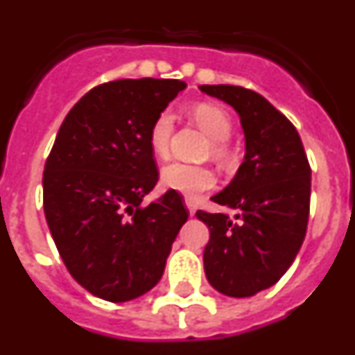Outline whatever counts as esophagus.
<instances>
[{"label":"esophagus","instance_id":"esophagus-1","mask_svg":"<svg viewBox=\"0 0 355 355\" xmlns=\"http://www.w3.org/2000/svg\"><path fill=\"white\" fill-rule=\"evenodd\" d=\"M184 205H187V208H188V211H190V215H193V213H196V205H193V200L187 199V200H184Z\"/></svg>","mask_w":355,"mask_h":355}]
</instances>
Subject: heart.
<instances>
[{
    "label": "heart",
    "instance_id": "b5f03b06",
    "mask_svg": "<svg viewBox=\"0 0 355 355\" xmlns=\"http://www.w3.org/2000/svg\"><path fill=\"white\" fill-rule=\"evenodd\" d=\"M192 115L199 128L208 135L209 139L215 140L211 153L215 158H227V147L225 140L233 131V122L224 108L209 103H200L192 108ZM172 131H174V115L171 112H162L155 117L149 128V147L156 156L163 158L168 153V142H171ZM163 188L178 192L187 197H197L199 193L206 192L215 187V174L208 167L199 165H188V163H171L162 168L159 175Z\"/></svg>",
    "mask_w": 355,
    "mask_h": 355
}]
</instances>
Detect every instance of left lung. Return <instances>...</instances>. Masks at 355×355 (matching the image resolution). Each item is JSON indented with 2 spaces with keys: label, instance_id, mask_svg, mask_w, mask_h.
<instances>
[{
  "label": "left lung",
  "instance_id": "8db88e82",
  "mask_svg": "<svg viewBox=\"0 0 355 355\" xmlns=\"http://www.w3.org/2000/svg\"><path fill=\"white\" fill-rule=\"evenodd\" d=\"M240 115L245 156L227 187L211 197L225 213L199 211L209 229L205 272L227 297H252L274 286L293 263L306 236L311 168L295 126L254 90L200 85Z\"/></svg>",
  "mask_w": 355,
  "mask_h": 355
}]
</instances>
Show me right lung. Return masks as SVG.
Masks as SVG:
<instances>
[{"label":"right lung","mask_w":355,"mask_h":355,"mask_svg":"<svg viewBox=\"0 0 355 355\" xmlns=\"http://www.w3.org/2000/svg\"><path fill=\"white\" fill-rule=\"evenodd\" d=\"M187 83L117 80L94 87L62 122L44 167V213L69 274L128 302L162 279L188 211L178 192L142 206L158 183L149 128Z\"/></svg>","instance_id":"right-lung-1"}]
</instances>
